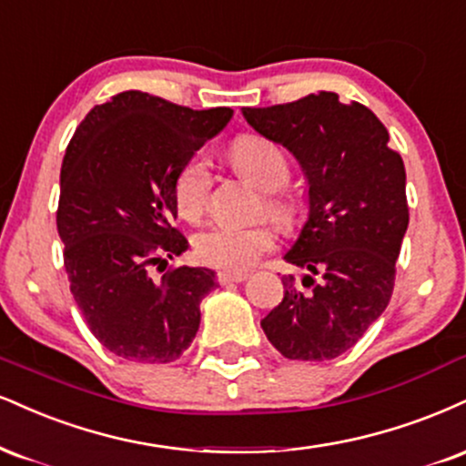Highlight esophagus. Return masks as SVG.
<instances>
[{
	"instance_id": "34e87169",
	"label": "esophagus",
	"mask_w": 466,
	"mask_h": 466,
	"mask_svg": "<svg viewBox=\"0 0 466 466\" xmlns=\"http://www.w3.org/2000/svg\"><path fill=\"white\" fill-rule=\"evenodd\" d=\"M248 279V273H232V271H221L217 276L218 284H240Z\"/></svg>"
}]
</instances>
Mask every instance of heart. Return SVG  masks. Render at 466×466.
I'll use <instances>...</instances> for the list:
<instances>
[{"label": "heart", "mask_w": 466, "mask_h": 466, "mask_svg": "<svg viewBox=\"0 0 466 466\" xmlns=\"http://www.w3.org/2000/svg\"><path fill=\"white\" fill-rule=\"evenodd\" d=\"M228 158L232 167L258 190L268 193L265 208L282 226L293 223L295 201L279 193L289 182L290 165L284 149L258 134H245L229 145ZM210 190V165L204 156H193L179 169L173 184V199L179 217L198 221L204 215ZM276 243V232L267 223L258 226H212L195 237L193 251L201 265L221 271L240 273L249 268Z\"/></svg>", "instance_id": "obj_1"}]
</instances>
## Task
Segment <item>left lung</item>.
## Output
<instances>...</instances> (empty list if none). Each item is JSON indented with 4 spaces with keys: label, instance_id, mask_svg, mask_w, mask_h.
<instances>
[{
    "label": "left lung",
    "instance_id": "1",
    "mask_svg": "<svg viewBox=\"0 0 466 466\" xmlns=\"http://www.w3.org/2000/svg\"><path fill=\"white\" fill-rule=\"evenodd\" d=\"M258 134L282 145L308 182V218L284 260V299L262 319L289 360L323 362L351 350L389 306L408 229L406 169L367 106L321 91L290 104L243 108Z\"/></svg>",
    "mask_w": 466,
    "mask_h": 466
}]
</instances>
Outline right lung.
Wrapping results in <instances>:
<instances>
[{
	"instance_id": "right-lung-1",
	"label": "right lung",
	"mask_w": 466,
	"mask_h": 466,
	"mask_svg": "<svg viewBox=\"0 0 466 466\" xmlns=\"http://www.w3.org/2000/svg\"><path fill=\"white\" fill-rule=\"evenodd\" d=\"M232 115V108L193 110L126 91L95 106L73 134L56 223L76 304L115 356L173 362L198 334L199 304L217 287L215 271L177 267L156 279L151 267L188 249L171 226L173 184Z\"/></svg>"
}]
</instances>
